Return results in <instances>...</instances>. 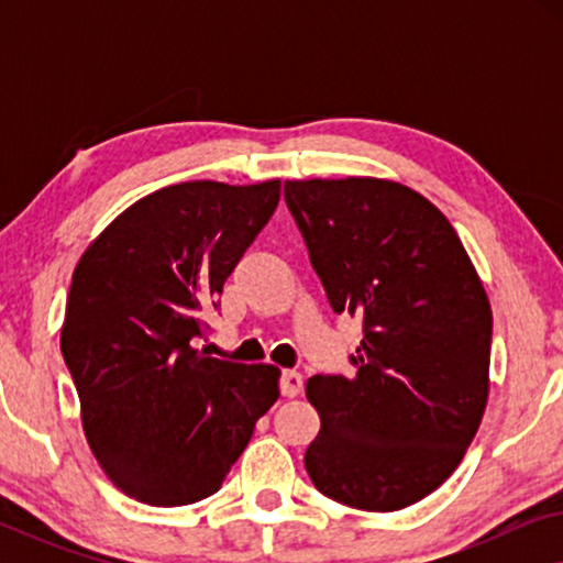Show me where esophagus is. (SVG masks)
I'll list each match as a JSON object with an SVG mask.
<instances>
[{
	"instance_id": "esophagus-1",
	"label": "esophagus",
	"mask_w": 563,
	"mask_h": 563,
	"mask_svg": "<svg viewBox=\"0 0 563 563\" xmlns=\"http://www.w3.org/2000/svg\"><path fill=\"white\" fill-rule=\"evenodd\" d=\"M279 389L284 397H297L299 391H302V374L299 372H282L279 376Z\"/></svg>"
}]
</instances>
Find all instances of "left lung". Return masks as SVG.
<instances>
[{
	"label": "left lung",
	"instance_id": "left-lung-1",
	"mask_svg": "<svg viewBox=\"0 0 563 563\" xmlns=\"http://www.w3.org/2000/svg\"><path fill=\"white\" fill-rule=\"evenodd\" d=\"M335 314L361 318L356 374H318L314 487L368 512L415 505L453 474L489 395L487 291L445 214L397 181H284Z\"/></svg>",
	"mask_w": 563,
	"mask_h": 563
}]
</instances>
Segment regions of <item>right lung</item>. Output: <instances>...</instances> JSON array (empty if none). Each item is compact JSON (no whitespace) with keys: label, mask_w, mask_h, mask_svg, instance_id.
Segmentation results:
<instances>
[{"label":"right lung","mask_w":563,"mask_h":563,"mask_svg":"<svg viewBox=\"0 0 563 563\" xmlns=\"http://www.w3.org/2000/svg\"><path fill=\"white\" fill-rule=\"evenodd\" d=\"M279 195V179L172 184L130 205L76 264L60 353L91 453L137 503L214 495L279 397L276 366L191 349Z\"/></svg>","instance_id":"obj_1"}]
</instances>
